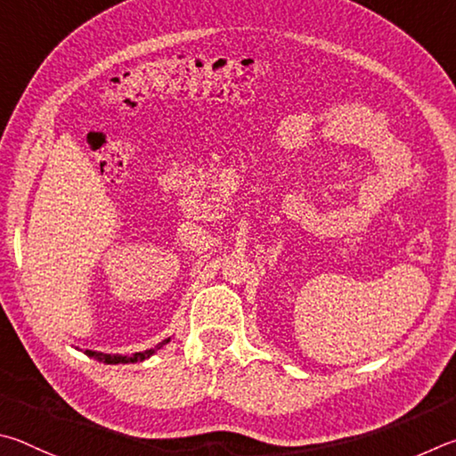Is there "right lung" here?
<instances>
[{"label":"right lung","mask_w":456,"mask_h":456,"mask_svg":"<svg viewBox=\"0 0 456 456\" xmlns=\"http://www.w3.org/2000/svg\"><path fill=\"white\" fill-rule=\"evenodd\" d=\"M167 342H170V338L162 340L154 348H148V350H143V353H134V354H106V353H98V350H84V354H87L90 358H95V361H100L103 364H130V362L146 361V358H150L151 354H156L159 348L167 345Z\"/></svg>","instance_id":"add662e5"}]
</instances>
